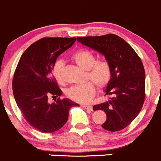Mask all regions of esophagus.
I'll use <instances>...</instances> for the list:
<instances>
[{"instance_id":"esophagus-1","label":"esophagus","mask_w":161,"mask_h":161,"mask_svg":"<svg viewBox=\"0 0 161 161\" xmlns=\"http://www.w3.org/2000/svg\"><path fill=\"white\" fill-rule=\"evenodd\" d=\"M82 107L84 108L87 109V110H89V111H92V105H82Z\"/></svg>"}]
</instances>
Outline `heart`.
Segmentation results:
<instances>
[{
  "instance_id": "1",
  "label": "heart",
  "mask_w": 161,
  "mask_h": 161,
  "mask_svg": "<svg viewBox=\"0 0 161 161\" xmlns=\"http://www.w3.org/2000/svg\"><path fill=\"white\" fill-rule=\"evenodd\" d=\"M75 63L87 71V76L92 80L99 88H104L109 83L112 78V69L106 60L96 61V57L92 52L86 49H80L72 55ZM64 63L58 60L53 66V75L59 83H63V71ZM92 82H88L82 85H77L66 90V95L71 99L80 103H88L95 94L96 88Z\"/></svg>"
}]
</instances>
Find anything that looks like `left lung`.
<instances>
[{"label":"left lung","instance_id":"8db88e82","mask_svg":"<svg viewBox=\"0 0 161 161\" xmlns=\"http://www.w3.org/2000/svg\"><path fill=\"white\" fill-rule=\"evenodd\" d=\"M79 43L105 56L112 78L105 90L112 95L107 102L93 106L107 115L104 129L118 131L128 126L142 108L145 98V72L140 57L122 38L115 34L77 37Z\"/></svg>","mask_w":161,"mask_h":161}]
</instances>
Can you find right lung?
I'll use <instances>...</instances> for the list:
<instances>
[{
	"instance_id": "right-lung-1",
	"label": "right lung",
	"mask_w": 161,
	"mask_h": 161,
	"mask_svg": "<svg viewBox=\"0 0 161 161\" xmlns=\"http://www.w3.org/2000/svg\"><path fill=\"white\" fill-rule=\"evenodd\" d=\"M75 40L43 38L35 42L24 51L15 70L12 85L16 103L26 121L43 133L60 129L68 120L69 109L79 106L69 98L48 102L49 96L63 93L53 76V66Z\"/></svg>"
}]
</instances>
